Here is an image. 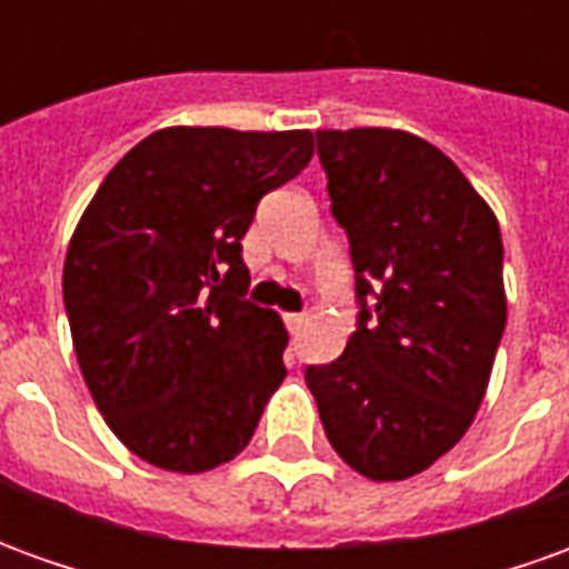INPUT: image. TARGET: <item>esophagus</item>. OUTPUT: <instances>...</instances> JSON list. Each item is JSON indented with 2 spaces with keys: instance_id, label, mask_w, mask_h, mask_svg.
Listing matches in <instances>:
<instances>
[{
  "instance_id": "obj_1",
  "label": "esophagus",
  "mask_w": 569,
  "mask_h": 569,
  "mask_svg": "<svg viewBox=\"0 0 569 569\" xmlns=\"http://www.w3.org/2000/svg\"><path fill=\"white\" fill-rule=\"evenodd\" d=\"M305 322H308V317H305V313H286V326H289V332H298Z\"/></svg>"
}]
</instances>
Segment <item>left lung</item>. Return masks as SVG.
Here are the masks:
<instances>
[{"mask_svg": "<svg viewBox=\"0 0 569 569\" xmlns=\"http://www.w3.org/2000/svg\"><path fill=\"white\" fill-rule=\"evenodd\" d=\"M317 151L362 313L345 353L305 381L338 457L371 481H402L451 451L485 399L506 329L500 224L415 133L317 130Z\"/></svg>", "mask_w": 569, "mask_h": 569, "instance_id": "1", "label": "left lung"}]
</instances>
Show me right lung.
<instances>
[{
  "label": "right lung",
  "mask_w": 569,
  "mask_h": 569,
  "mask_svg": "<svg viewBox=\"0 0 569 569\" xmlns=\"http://www.w3.org/2000/svg\"><path fill=\"white\" fill-rule=\"evenodd\" d=\"M313 158L310 130L163 128L109 170L63 261L76 359L100 415L146 463L234 460L283 383L277 310L243 298L259 200Z\"/></svg>",
  "instance_id": "add662e5"
}]
</instances>
